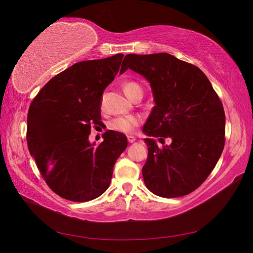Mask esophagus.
I'll use <instances>...</instances> for the list:
<instances>
[{
	"mask_svg": "<svg viewBox=\"0 0 253 253\" xmlns=\"http://www.w3.org/2000/svg\"><path fill=\"white\" fill-rule=\"evenodd\" d=\"M135 140H136V138H135L134 136H127V141H128L129 143H133Z\"/></svg>",
	"mask_w": 253,
	"mask_h": 253,
	"instance_id": "34e87169",
	"label": "esophagus"
}]
</instances>
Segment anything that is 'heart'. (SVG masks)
Wrapping results in <instances>:
<instances>
[{
    "mask_svg": "<svg viewBox=\"0 0 253 253\" xmlns=\"http://www.w3.org/2000/svg\"><path fill=\"white\" fill-rule=\"evenodd\" d=\"M122 87H124L125 93L127 95L128 98L133 99L138 93H142V88L138 83L134 81H126L122 84ZM100 105L103 106V98L100 101ZM141 118L139 116H122L117 117L113 119L109 126L114 129V131H117L120 133H126V134H131L135 131V128L140 125Z\"/></svg>",
    "mask_w": 253,
    "mask_h": 253,
    "instance_id": "b5f03b06",
    "label": "heart"
}]
</instances>
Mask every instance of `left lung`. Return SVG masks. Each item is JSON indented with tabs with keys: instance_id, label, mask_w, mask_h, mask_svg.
<instances>
[{
	"instance_id": "8db88e82",
	"label": "left lung",
	"mask_w": 253,
	"mask_h": 253,
	"mask_svg": "<svg viewBox=\"0 0 253 253\" xmlns=\"http://www.w3.org/2000/svg\"><path fill=\"white\" fill-rule=\"evenodd\" d=\"M127 68L142 75L152 87L155 106L143 126L150 136L142 168L145 186L160 197L193 192L210 175L225 145V112L209 79L197 66L167 52L126 55ZM152 136L170 146L159 148Z\"/></svg>"
}]
</instances>
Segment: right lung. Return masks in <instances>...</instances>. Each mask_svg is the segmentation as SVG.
Here are the masks:
<instances>
[{"mask_svg": "<svg viewBox=\"0 0 253 253\" xmlns=\"http://www.w3.org/2000/svg\"><path fill=\"white\" fill-rule=\"evenodd\" d=\"M124 55L78 62L51 78L30 103L27 145L47 186L72 202H88L108 190L126 136L103 134L94 147L91 126L100 124L103 90L119 72Z\"/></svg>", "mask_w": 253, "mask_h": 253, "instance_id": "right-lung-1", "label": "right lung"}]
</instances>
